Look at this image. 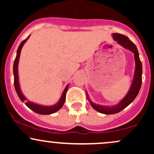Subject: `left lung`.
Instances as JSON below:
<instances>
[{
    "instance_id": "obj_1",
    "label": "left lung",
    "mask_w": 154,
    "mask_h": 154,
    "mask_svg": "<svg viewBox=\"0 0 154 154\" xmlns=\"http://www.w3.org/2000/svg\"><path fill=\"white\" fill-rule=\"evenodd\" d=\"M112 36L114 40L117 41V43L119 45H121L122 46L125 48L126 49H128V50H130L133 53L134 58H135V70L133 81H132L131 88H130L128 93L125 95V98L117 105L114 106H103L98 105V104L93 103L89 99V97H88L87 94L88 100H89V102L91 103L93 109L97 111H98V112L105 114H116V113H119V111L123 110L124 109H125L128 106L130 105L135 100L136 96L138 94L141 87V84H142V63H141L140 60L139 54L136 45L132 43L128 37L125 36L123 35L114 33V34H112Z\"/></svg>"
}]
</instances>
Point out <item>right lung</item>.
<instances>
[{"instance_id": "add662e5", "label": "right lung", "mask_w": 154, "mask_h": 154, "mask_svg": "<svg viewBox=\"0 0 154 154\" xmlns=\"http://www.w3.org/2000/svg\"><path fill=\"white\" fill-rule=\"evenodd\" d=\"M29 38V35L27 37V38L25 39L21 43L20 45L17 49V56H16V59L14 60V87L16 92H17V95L20 98V100H22V102H24V100H26L25 97L23 95V94L21 92L20 87H19V77H18V63H19V56H20L21 54V50H22L23 45L25 42L27 40V39ZM67 90H68V85L66 86V88L64 89V91L63 92V94L61 95V99L59 100V101L57 103L55 104L54 106H40L38 105V104H36L35 103H32V102L30 101H26L25 102V105L28 108L35 111V113H38V114H53V113L56 112L57 111H59L61 107L63 106V103L65 102V99H66V93Z\"/></svg>"}]
</instances>
